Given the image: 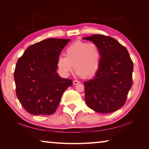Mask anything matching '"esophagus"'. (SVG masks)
I'll return each mask as SVG.
<instances>
[{
    "label": "esophagus",
    "instance_id": "esophagus-1",
    "mask_svg": "<svg viewBox=\"0 0 149 149\" xmlns=\"http://www.w3.org/2000/svg\"><path fill=\"white\" fill-rule=\"evenodd\" d=\"M79 81H77V80H74V81H73V84H74V85H77L78 84H79Z\"/></svg>",
    "mask_w": 149,
    "mask_h": 149
}]
</instances>
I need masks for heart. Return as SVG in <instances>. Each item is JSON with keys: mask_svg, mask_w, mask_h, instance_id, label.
I'll list each match as a JSON object with an SVG mask.
<instances>
[{"mask_svg": "<svg viewBox=\"0 0 149 149\" xmlns=\"http://www.w3.org/2000/svg\"><path fill=\"white\" fill-rule=\"evenodd\" d=\"M65 56H60L56 65L60 74L68 76L73 69L84 78L93 77L99 69L101 52L95 42L77 41L70 45L65 50Z\"/></svg>", "mask_w": 149, "mask_h": 149, "instance_id": "b5f03b06", "label": "heart"}]
</instances>
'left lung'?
I'll return each mask as SVG.
<instances>
[{
  "label": "left lung",
  "mask_w": 149,
  "mask_h": 149,
  "mask_svg": "<svg viewBox=\"0 0 149 149\" xmlns=\"http://www.w3.org/2000/svg\"><path fill=\"white\" fill-rule=\"evenodd\" d=\"M83 39L95 42L101 52L99 70L93 79L84 82L86 104L99 113L119 110L132 86L133 64L129 52L117 40L106 35Z\"/></svg>",
  "instance_id": "8db88e82"
}]
</instances>
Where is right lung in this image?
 <instances>
[{"instance_id":"right-lung-1","label":"right lung","mask_w":149,"mask_h":149,"mask_svg":"<svg viewBox=\"0 0 149 149\" xmlns=\"http://www.w3.org/2000/svg\"><path fill=\"white\" fill-rule=\"evenodd\" d=\"M70 39L49 38L29 46L17 60L14 81L17 99L29 114L50 115L56 110L72 81L57 74L58 58Z\"/></svg>"}]
</instances>
